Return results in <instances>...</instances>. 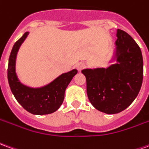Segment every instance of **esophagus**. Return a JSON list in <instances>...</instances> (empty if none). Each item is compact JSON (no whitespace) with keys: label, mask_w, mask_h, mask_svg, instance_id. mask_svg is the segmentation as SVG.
I'll use <instances>...</instances> for the list:
<instances>
[{"label":"esophagus","mask_w":149,"mask_h":149,"mask_svg":"<svg viewBox=\"0 0 149 149\" xmlns=\"http://www.w3.org/2000/svg\"><path fill=\"white\" fill-rule=\"evenodd\" d=\"M84 66H85V65H84V63H82V62H80V63H78V64H77V65H76V67L77 68L78 71H81V70L84 68Z\"/></svg>","instance_id":"esophagus-1"}]
</instances>
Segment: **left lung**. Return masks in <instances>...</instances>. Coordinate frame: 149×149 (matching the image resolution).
I'll use <instances>...</instances> for the list:
<instances>
[{
    "instance_id": "left-lung-1",
    "label": "left lung",
    "mask_w": 149,
    "mask_h": 149,
    "mask_svg": "<svg viewBox=\"0 0 149 149\" xmlns=\"http://www.w3.org/2000/svg\"><path fill=\"white\" fill-rule=\"evenodd\" d=\"M117 64L108 68L84 69L88 100L97 110L115 114L127 109L141 90L143 81V57L132 37L116 30Z\"/></svg>"
}]
</instances>
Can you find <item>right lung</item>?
Listing matches in <instances>:
<instances>
[{
	"mask_svg": "<svg viewBox=\"0 0 149 149\" xmlns=\"http://www.w3.org/2000/svg\"><path fill=\"white\" fill-rule=\"evenodd\" d=\"M26 32L15 43L8 59V81L9 87L18 103L24 109L35 115H45L56 112L63 103L66 88L72 77L77 73V69L61 75L45 87L33 88L22 84L18 80L16 72V57L18 49L27 37Z\"/></svg>",
	"mask_w": 149,
	"mask_h": 149,
	"instance_id": "1",
	"label": "right lung"
}]
</instances>
